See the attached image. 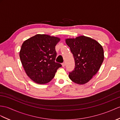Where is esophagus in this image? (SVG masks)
<instances>
[{
	"instance_id": "esophagus-1",
	"label": "esophagus",
	"mask_w": 120,
	"mask_h": 120,
	"mask_svg": "<svg viewBox=\"0 0 120 120\" xmlns=\"http://www.w3.org/2000/svg\"><path fill=\"white\" fill-rule=\"evenodd\" d=\"M62 67H63V68H64V66H65V63L64 62L62 64Z\"/></svg>"
}]
</instances>
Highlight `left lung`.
<instances>
[{"label":"left lung","mask_w":120,"mask_h":120,"mask_svg":"<svg viewBox=\"0 0 120 120\" xmlns=\"http://www.w3.org/2000/svg\"><path fill=\"white\" fill-rule=\"evenodd\" d=\"M74 55L75 68L69 78L76 84L83 85L92 79L104 59L102 46L96 40L85 36L65 39Z\"/></svg>","instance_id":"obj_1"}]
</instances>
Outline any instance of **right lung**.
Masks as SVG:
<instances>
[{
	"label": "right lung",
	"instance_id": "add662e5",
	"mask_svg": "<svg viewBox=\"0 0 120 120\" xmlns=\"http://www.w3.org/2000/svg\"><path fill=\"white\" fill-rule=\"evenodd\" d=\"M60 41L59 37L37 34L22 43L19 57L27 76L34 82L39 84L49 83L61 67L55 61V46Z\"/></svg>",
	"mask_w": 120,
	"mask_h": 120
}]
</instances>
